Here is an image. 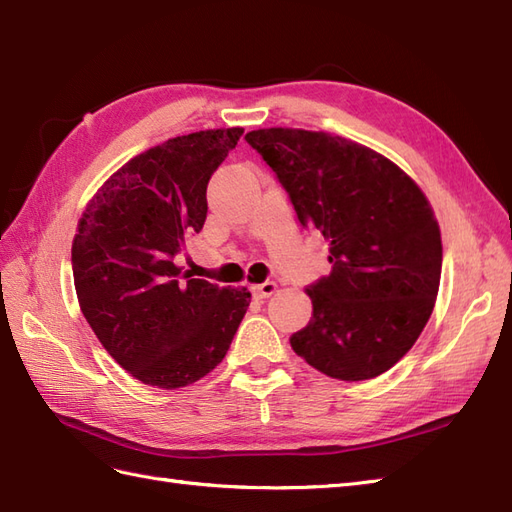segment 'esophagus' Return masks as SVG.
<instances>
[{
	"label": "esophagus",
	"instance_id": "esophagus-1",
	"mask_svg": "<svg viewBox=\"0 0 512 512\" xmlns=\"http://www.w3.org/2000/svg\"><path fill=\"white\" fill-rule=\"evenodd\" d=\"M253 292H255L257 298H268V296H272L274 292H277V283L266 281V283H261V285H255Z\"/></svg>",
	"mask_w": 512,
	"mask_h": 512
}]
</instances>
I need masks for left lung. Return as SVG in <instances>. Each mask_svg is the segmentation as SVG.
<instances>
[{"label": "left lung", "mask_w": 512, "mask_h": 512, "mask_svg": "<svg viewBox=\"0 0 512 512\" xmlns=\"http://www.w3.org/2000/svg\"><path fill=\"white\" fill-rule=\"evenodd\" d=\"M298 222L329 242L331 274L307 287L313 318L298 357L339 381H368L413 348L441 279V231L417 183L385 155L326 131L255 129Z\"/></svg>", "instance_id": "1"}]
</instances>
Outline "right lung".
Wrapping results in <instances>:
<instances>
[{
  "label": "right lung",
  "mask_w": 512,
  "mask_h": 512,
  "mask_svg": "<svg viewBox=\"0 0 512 512\" xmlns=\"http://www.w3.org/2000/svg\"><path fill=\"white\" fill-rule=\"evenodd\" d=\"M242 127L170 138L121 166L77 222L80 309L110 357L144 385L177 389L225 359L251 305L246 287L181 272L175 255L207 218V183Z\"/></svg>",
  "instance_id": "obj_1"
}]
</instances>
